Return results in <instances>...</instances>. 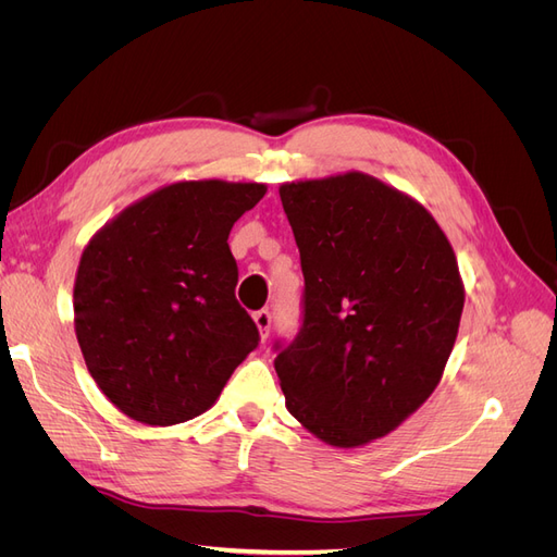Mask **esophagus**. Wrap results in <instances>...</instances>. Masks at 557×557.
Masks as SVG:
<instances>
[{
  "instance_id": "34e87169",
  "label": "esophagus",
  "mask_w": 557,
  "mask_h": 557,
  "mask_svg": "<svg viewBox=\"0 0 557 557\" xmlns=\"http://www.w3.org/2000/svg\"><path fill=\"white\" fill-rule=\"evenodd\" d=\"M252 320H256V325H258V330L262 334V339H267L269 327H272V313H269L267 309H260V311L252 313Z\"/></svg>"
}]
</instances>
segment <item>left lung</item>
<instances>
[{"label": "left lung", "instance_id": "8db88e82", "mask_svg": "<svg viewBox=\"0 0 557 557\" xmlns=\"http://www.w3.org/2000/svg\"><path fill=\"white\" fill-rule=\"evenodd\" d=\"M305 274L301 327L276 342L285 407L356 448L401 425L442 381L465 288L442 227L362 172L278 188Z\"/></svg>", "mask_w": 557, "mask_h": 557}]
</instances>
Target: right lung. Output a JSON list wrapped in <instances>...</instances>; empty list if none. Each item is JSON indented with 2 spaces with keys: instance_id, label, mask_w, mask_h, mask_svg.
<instances>
[{
  "instance_id": "add662e5",
  "label": "right lung",
  "mask_w": 557,
  "mask_h": 557,
  "mask_svg": "<svg viewBox=\"0 0 557 557\" xmlns=\"http://www.w3.org/2000/svg\"><path fill=\"white\" fill-rule=\"evenodd\" d=\"M264 193L218 178L164 185L83 250L76 339L99 391L132 420L166 428L205 413L258 348L227 237Z\"/></svg>"
}]
</instances>
